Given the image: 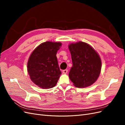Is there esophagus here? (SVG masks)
Segmentation results:
<instances>
[{"mask_svg":"<svg viewBox=\"0 0 125 125\" xmlns=\"http://www.w3.org/2000/svg\"><path fill=\"white\" fill-rule=\"evenodd\" d=\"M68 73V70L67 69H65L62 70V73L64 74H66Z\"/></svg>","mask_w":125,"mask_h":125,"instance_id":"esophagus-1","label":"esophagus"}]
</instances>
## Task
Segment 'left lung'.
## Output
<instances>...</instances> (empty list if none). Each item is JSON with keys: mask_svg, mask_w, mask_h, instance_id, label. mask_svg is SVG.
Returning <instances> with one entry per match:
<instances>
[{"mask_svg": "<svg viewBox=\"0 0 125 125\" xmlns=\"http://www.w3.org/2000/svg\"><path fill=\"white\" fill-rule=\"evenodd\" d=\"M69 49L73 62L69 73L71 81L78 88L92 85L101 73L102 62L99 55L89 44L82 42L70 44Z\"/></svg>", "mask_w": 125, "mask_h": 125, "instance_id": "left-lung-1", "label": "left lung"}]
</instances>
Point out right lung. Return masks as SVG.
I'll return each instance as SVG.
<instances>
[{"instance_id": "right-lung-1", "label": "right lung", "mask_w": 125, "mask_h": 125, "mask_svg": "<svg viewBox=\"0 0 125 125\" xmlns=\"http://www.w3.org/2000/svg\"><path fill=\"white\" fill-rule=\"evenodd\" d=\"M60 42H46L32 52L28 60V71L33 83L41 88L50 89L57 83L62 73L56 54Z\"/></svg>"}]
</instances>
